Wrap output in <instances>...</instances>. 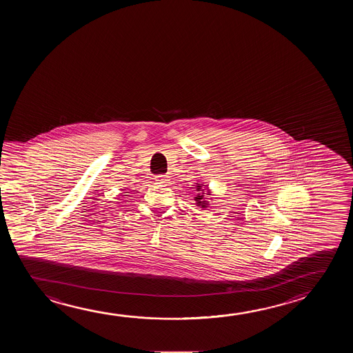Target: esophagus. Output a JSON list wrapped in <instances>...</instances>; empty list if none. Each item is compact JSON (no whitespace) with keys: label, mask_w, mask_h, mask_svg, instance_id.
Here are the masks:
<instances>
[{"label":"esophagus","mask_w":353,"mask_h":353,"mask_svg":"<svg viewBox=\"0 0 353 353\" xmlns=\"http://www.w3.org/2000/svg\"><path fill=\"white\" fill-rule=\"evenodd\" d=\"M157 181L159 183H168L170 181V177L168 174H159L157 176Z\"/></svg>","instance_id":"esophagus-1"}]
</instances>
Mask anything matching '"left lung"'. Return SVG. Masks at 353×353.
Wrapping results in <instances>:
<instances>
[{
	"label": "left lung",
	"instance_id": "8db88e82",
	"mask_svg": "<svg viewBox=\"0 0 353 353\" xmlns=\"http://www.w3.org/2000/svg\"><path fill=\"white\" fill-rule=\"evenodd\" d=\"M204 184L203 183H195V190L196 192H199V193H196V196H194L195 204L196 206H200L201 209H206L208 206H209V201L206 200V196L208 195H211V192H210L209 188L205 185L203 187ZM211 199V198H210Z\"/></svg>",
	"mask_w": 353,
	"mask_h": 353
}]
</instances>
